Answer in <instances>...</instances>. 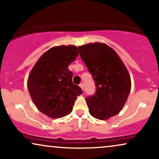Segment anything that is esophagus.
<instances>
[{"mask_svg":"<svg viewBox=\"0 0 159 159\" xmlns=\"http://www.w3.org/2000/svg\"><path fill=\"white\" fill-rule=\"evenodd\" d=\"M80 87L81 88V89H82V90H84V84H83V83L80 84Z\"/></svg>","mask_w":159,"mask_h":159,"instance_id":"obj_1","label":"esophagus"}]
</instances>
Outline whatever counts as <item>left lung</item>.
Returning a JSON list of instances; mask_svg holds the SVG:
<instances>
[{
  "label": "left lung",
  "instance_id": "left-lung-1",
  "mask_svg": "<svg viewBox=\"0 0 159 159\" xmlns=\"http://www.w3.org/2000/svg\"><path fill=\"white\" fill-rule=\"evenodd\" d=\"M80 55L96 86L93 96L85 98L89 112L98 120L118 114L131 90V77L117 52L104 43L79 46Z\"/></svg>",
  "mask_w": 159,
  "mask_h": 159
}]
</instances>
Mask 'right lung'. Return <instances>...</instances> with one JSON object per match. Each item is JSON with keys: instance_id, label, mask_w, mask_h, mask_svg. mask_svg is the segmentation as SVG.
Here are the masks:
<instances>
[{"instance_id": "add662e5", "label": "right lung", "mask_w": 159, "mask_h": 159, "mask_svg": "<svg viewBox=\"0 0 159 159\" xmlns=\"http://www.w3.org/2000/svg\"><path fill=\"white\" fill-rule=\"evenodd\" d=\"M79 54L74 45L50 48L34 65L28 79L30 96L38 110L51 118L69 115L77 97L82 94L72 82L73 73L68 67Z\"/></svg>"}]
</instances>
